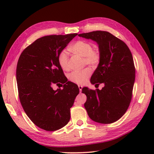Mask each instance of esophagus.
I'll return each instance as SVG.
<instances>
[{
    "label": "esophagus",
    "mask_w": 154,
    "mask_h": 154,
    "mask_svg": "<svg viewBox=\"0 0 154 154\" xmlns=\"http://www.w3.org/2000/svg\"><path fill=\"white\" fill-rule=\"evenodd\" d=\"M78 87H79V89L80 92H81V91H82V89H83V86L82 85H79Z\"/></svg>",
    "instance_id": "esophagus-1"
}]
</instances>
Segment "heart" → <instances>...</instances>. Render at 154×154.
I'll return each instance as SVG.
<instances>
[{
  "label": "heart",
  "mask_w": 154,
  "mask_h": 154,
  "mask_svg": "<svg viewBox=\"0 0 154 154\" xmlns=\"http://www.w3.org/2000/svg\"><path fill=\"white\" fill-rule=\"evenodd\" d=\"M69 50L73 54L79 55L83 58V65H89L95 67L99 63L101 58L100 52L99 49L93 48L91 42L86 40H78L69 48ZM57 61L60 67L64 71L69 70V56L65 51H61L58 55ZM91 74V70L86 67L81 71H75L69 75V79L74 83L83 85Z\"/></svg>",
  "instance_id": "1"
}]
</instances>
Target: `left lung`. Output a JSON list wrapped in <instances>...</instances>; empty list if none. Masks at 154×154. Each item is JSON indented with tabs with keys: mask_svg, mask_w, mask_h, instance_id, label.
<instances>
[{
	"mask_svg": "<svg viewBox=\"0 0 154 154\" xmlns=\"http://www.w3.org/2000/svg\"><path fill=\"white\" fill-rule=\"evenodd\" d=\"M99 45L101 58L91 78V83L102 89L84 87L87 96L84 106L94 122L110 124L122 117L131 102L135 81V67L130 49L123 41L106 31H93L79 34Z\"/></svg>",
	"mask_w": 154,
	"mask_h": 154,
	"instance_id": "1",
	"label": "left lung"
}]
</instances>
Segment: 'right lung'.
<instances>
[{"label":"right lung","instance_id":"1","mask_svg":"<svg viewBox=\"0 0 154 154\" xmlns=\"http://www.w3.org/2000/svg\"><path fill=\"white\" fill-rule=\"evenodd\" d=\"M77 34L50 35L37 39L25 48L16 67L20 101L35 126L46 131L61 128L70 120V109L79 93L57 61L59 54ZM54 84L63 85L55 91Z\"/></svg>","mask_w":154,"mask_h":154}]
</instances>
